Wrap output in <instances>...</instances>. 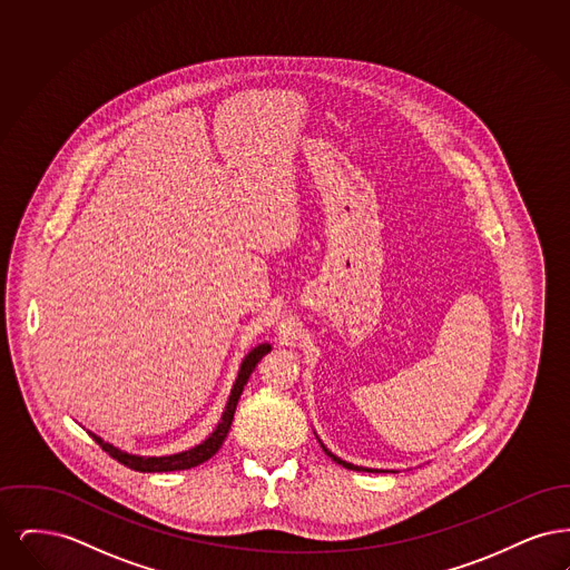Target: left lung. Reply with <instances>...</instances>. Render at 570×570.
<instances>
[{
	"label": "left lung",
	"instance_id": "8db88e82",
	"mask_svg": "<svg viewBox=\"0 0 570 570\" xmlns=\"http://www.w3.org/2000/svg\"><path fill=\"white\" fill-rule=\"evenodd\" d=\"M318 438V435H316ZM318 442H321V446H323V451H325L326 455L331 458V460L335 461V463H340V465H344V468H348V470H367V472H393V470H374V468H363V465H354L351 461H344L342 458H337L335 453H331L328 449H326L325 444H323V440L318 438Z\"/></svg>",
	"mask_w": 570,
	"mask_h": 570
}]
</instances>
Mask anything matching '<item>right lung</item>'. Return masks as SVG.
<instances>
[{"label":"right lung","mask_w":570,"mask_h":570,"mask_svg":"<svg viewBox=\"0 0 570 570\" xmlns=\"http://www.w3.org/2000/svg\"><path fill=\"white\" fill-rule=\"evenodd\" d=\"M272 351V344H258L254 346L249 353L245 354L242 365H239V372H237V379L235 384L230 389V395H228V402L224 406V412L219 416V423L216 425V430L212 434L207 435L200 444L191 446L188 451H181V453H173V455H135V453H128V451H121L119 446L105 442L100 435L89 432V435L102 446V451H107L112 460L128 465L130 470L136 472H173V470H188L194 465H200L203 461L212 460L219 451L222 442L226 440L228 430H230V423H233V416H235V410L239 404V397L244 393L245 382L249 379V374L254 372V367L258 365V361L265 356V354Z\"/></svg>","instance_id":"right-lung-1"}]
</instances>
